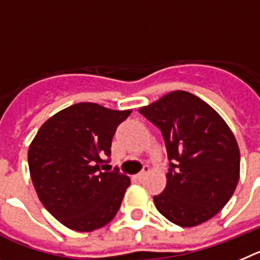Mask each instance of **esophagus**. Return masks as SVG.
Masks as SVG:
<instances>
[{"label": "esophagus", "instance_id": "1", "mask_svg": "<svg viewBox=\"0 0 260 260\" xmlns=\"http://www.w3.org/2000/svg\"><path fill=\"white\" fill-rule=\"evenodd\" d=\"M149 171H150V167H149V166H144V168H142L141 172H140V174H137V175H135V176H133V179L139 180V181H140V180H142L145 176H146L147 174H149Z\"/></svg>", "mask_w": 260, "mask_h": 260}]
</instances>
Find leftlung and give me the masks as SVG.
<instances>
[{"mask_svg": "<svg viewBox=\"0 0 260 260\" xmlns=\"http://www.w3.org/2000/svg\"><path fill=\"white\" fill-rule=\"evenodd\" d=\"M167 147V185L155 207L180 226L205 223L233 196L240 179V150L232 131L211 106L184 90L139 110Z\"/></svg>", "mask_w": 260, "mask_h": 260, "instance_id": "8db88e82", "label": "left lung"}]
</instances>
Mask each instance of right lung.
Here are the masks:
<instances>
[{
  "mask_svg": "<svg viewBox=\"0 0 260 260\" xmlns=\"http://www.w3.org/2000/svg\"><path fill=\"white\" fill-rule=\"evenodd\" d=\"M131 111L92 102L62 110L41 125L28 150L40 201L63 225L90 232L113 220L131 179L106 170L116 128Z\"/></svg>",
  "mask_w": 260,
  "mask_h": 260,
  "instance_id": "add662e5",
  "label": "right lung"
}]
</instances>
